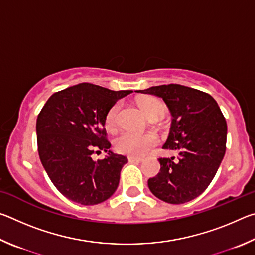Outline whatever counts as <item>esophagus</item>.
Here are the masks:
<instances>
[{
    "mask_svg": "<svg viewBox=\"0 0 255 255\" xmlns=\"http://www.w3.org/2000/svg\"><path fill=\"white\" fill-rule=\"evenodd\" d=\"M128 161L130 163H140L141 161H143V158L140 157H132V156H129L128 157Z\"/></svg>",
    "mask_w": 255,
    "mask_h": 255,
    "instance_id": "obj_1",
    "label": "esophagus"
}]
</instances>
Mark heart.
<instances>
[{
  "label": "heart",
  "instance_id": "1",
  "mask_svg": "<svg viewBox=\"0 0 255 255\" xmlns=\"http://www.w3.org/2000/svg\"><path fill=\"white\" fill-rule=\"evenodd\" d=\"M139 106L148 118H161L164 114V105L162 101H159L156 98L148 97L141 99L139 101ZM119 109L120 105L116 103L108 111L106 116V126L109 129L115 128L116 125H117ZM156 145L157 138L153 133H135L131 131H124L115 140V147L117 149V152L133 157L143 156Z\"/></svg>",
  "mask_w": 255,
  "mask_h": 255
}]
</instances>
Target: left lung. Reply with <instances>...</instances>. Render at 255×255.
<instances>
[{
	"mask_svg": "<svg viewBox=\"0 0 255 255\" xmlns=\"http://www.w3.org/2000/svg\"><path fill=\"white\" fill-rule=\"evenodd\" d=\"M138 93L162 98L172 115L165 149L179 157L158 158V174L148 179L155 197L167 204H184L205 191L213 181L226 150L227 124L215 99L180 84L152 86Z\"/></svg>",
	"mask_w": 255,
	"mask_h": 255,
	"instance_id": "obj_1",
	"label": "left lung"
}]
</instances>
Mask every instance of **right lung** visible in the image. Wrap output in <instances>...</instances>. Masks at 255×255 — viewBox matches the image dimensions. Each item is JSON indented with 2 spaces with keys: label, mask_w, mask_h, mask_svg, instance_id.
<instances>
[{
  "label": "right lung",
  "mask_w": 255,
  "mask_h": 255,
  "mask_svg": "<svg viewBox=\"0 0 255 255\" xmlns=\"http://www.w3.org/2000/svg\"><path fill=\"white\" fill-rule=\"evenodd\" d=\"M130 90L112 91L80 83L51 96L38 115L36 131L42 166L58 191L77 204L98 205L114 195L127 157L110 150L106 116ZM107 153L94 161L92 154Z\"/></svg>",
  "instance_id": "1"
}]
</instances>
